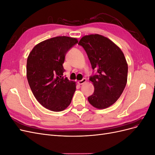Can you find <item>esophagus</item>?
Listing matches in <instances>:
<instances>
[{"instance_id":"obj_1","label":"esophagus","mask_w":155,"mask_h":155,"mask_svg":"<svg viewBox=\"0 0 155 155\" xmlns=\"http://www.w3.org/2000/svg\"><path fill=\"white\" fill-rule=\"evenodd\" d=\"M86 81H87V79H86L85 78H83V79H82V80L78 81V83L79 85H83V83H85Z\"/></svg>"}]
</instances>
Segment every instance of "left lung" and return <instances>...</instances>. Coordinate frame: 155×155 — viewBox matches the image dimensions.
Listing matches in <instances>:
<instances>
[{
  "label": "left lung",
  "instance_id": "obj_1",
  "mask_svg": "<svg viewBox=\"0 0 155 155\" xmlns=\"http://www.w3.org/2000/svg\"><path fill=\"white\" fill-rule=\"evenodd\" d=\"M78 45L85 49L92 69L97 70L89 79L94 91L88 101L98 109H106L118 100L126 86L128 65L124 54L111 40L99 34L83 36Z\"/></svg>",
  "mask_w": 155,
  "mask_h": 155
}]
</instances>
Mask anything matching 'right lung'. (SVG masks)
<instances>
[{
	"label": "right lung",
	"mask_w": 155,
	"mask_h": 155,
	"mask_svg": "<svg viewBox=\"0 0 155 155\" xmlns=\"http://www.w3.org/2000/svg\"><path fill=\"white\" fill-rule=\"evenodd\" d=\"M76 38L59 36L42 41L27 59L26 76L39 104L51 111H62L69 106L76 91V82L64 78L63 64Z\"/></svg>",
	"instance_id": "right-lung-1"
}]
</instances>
